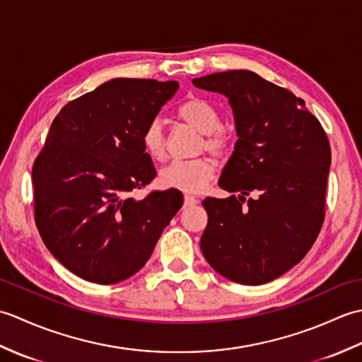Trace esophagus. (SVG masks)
I'll return each instance as SVG.
<instances>
[{
	"label": "esophagus",
	"instance_id": "34e87169",
	"mask_svg": "<svg viewBox=\"0 0 362 362\" xmlns=\"http://www.w3.org/2000/svg\"><path fill=\"white\" fill-rule=\"evenodd\" d=\"M183 204H185V206H191V205H196L199 204V199L191 196V194H185V197H183Z\"/></svg>",
	"mask_w": 362,
	"mask_h": 362
}]
</instances>
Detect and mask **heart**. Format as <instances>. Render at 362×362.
<instances>
[{"label": "heart", "mask_w": 362, "mask_h": 362, "mask_svg": "<svg viewBox=\"0 0 362 362\" xmlns=\"http://www.w3.org/2000/svg\"><path fill=\"white\" fill-rule=\"evenodd\" d=\"M175 117L183 124L202 134L199 151H206L218 158H226L235 149V135L222 126L221 113L211 103L202 98H188L175 110ZM144 152L156 161H163L168 156V141L163 124L152 119L141 132ZM214 161L201 157L185 161H173L160 171V182L166 188H177L185 193H199L214 177Z\"/></svg>", "instance_id": "1"}]
</instances>
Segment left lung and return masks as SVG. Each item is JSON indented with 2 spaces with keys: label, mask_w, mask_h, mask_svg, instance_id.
I'll list each match as a JSON object with an SVG mask.
<instances>
[{
  "label": "left lung",
  "mask_w": 362,
  "mask_h": 362,
  "mask_svg": "<svg viewBox=\"0 0 362 362\" xmlns=\"http://www.w3.org/2000/svg\"><path fill=\"white\" fill-rule=\"evenodd\" d=\"M226 95L238 141L219 179L232 193L202 202L201 238L214 271L240 284H263L288 272L316 241L325 219L332 149L303 99L247 70L197 78Z\"/></svg>",
  "instance_id": "1"
}]
</instances>
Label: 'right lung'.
Listing matches in <instances>:
<instances>
[{
    "label": "right lung",
    "mask_w": 362,
    "mask_h": 362,
    "mask_svg": "<svg viewBox=\"0 0 362 362\" xmlns=\"http://www.w3.org/2000/svg\"><path fill=\"white\" fill-rule=\"evenodd\" d=\"M179 82L118 78L68 103L33 166L34 218L46 247L81 279L113 284L146 264L182 209L179 189H136L156 179L141 132Z\"/></svg>",
    "instance_id": "right-lung-1"
}]
</instances>
